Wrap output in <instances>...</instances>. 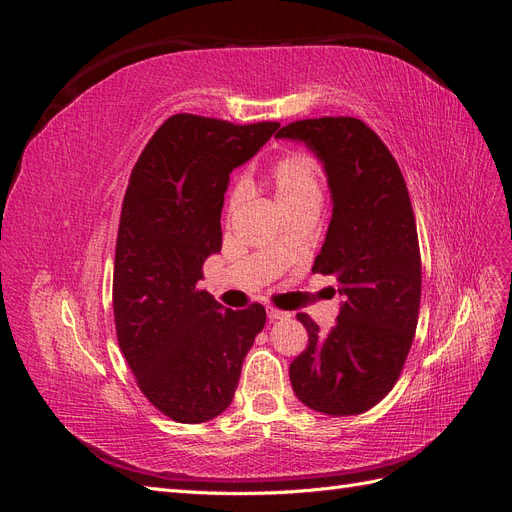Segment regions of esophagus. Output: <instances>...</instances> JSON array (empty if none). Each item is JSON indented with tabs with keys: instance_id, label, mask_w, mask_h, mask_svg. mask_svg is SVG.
I'll return each instance as SVG.
<instances>
[{
	"instance_id": "esophagus-1",
	"label": "esophagus",
	"mask_w": 512,
	"mask_h": 512,
	"mask_svg": "<svg viewBox=\"0 0 512 512\" xmlns=\"http://www.w3.org/2000/svg\"><path fill=\"white\" fill-rule=\"evenodd\" d=\"M267 318L269 320H286V318H290V314L282 312V309H277V307H267Z\"/></svg>"
}]
</instances>
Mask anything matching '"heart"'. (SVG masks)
<instances>
[{
  "mask_svg": "<svg viewBox=\"0 0 512 512\" xmlns=\"http://www.w3.org/2000/svg\"><path fill=\"white\" fill-rule=\"evenodd\" d=\"M269 181L277 203L284 211L297 209L309 203H318L322 198V188L318 179L316 162L299 151L284 153L269 168ZM245 198V185L237 183L228 194V213L235 211Z\"/></svg>",
  "mask_w": 512,
  "mask_h": 512,
  "instance_id": "heart-1",
  "label": "heart"
}]
</instances>
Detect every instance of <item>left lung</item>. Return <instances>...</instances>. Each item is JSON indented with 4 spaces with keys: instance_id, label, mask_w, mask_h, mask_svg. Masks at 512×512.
<instances>
[{
    "instance_id": "8db88e82",
    "label": "left lung",
    "mask_w": 512,
    "mask_h": 512,
    "mask_svg": "<svg viewBox=\"0 0 512 512\" xmlns=\"http://www.w3.org/2000/svg\"><path fill=\"white\" fill-rule=\"evenodd\" d=\"M275 138L303 143L324 168L333 215L312 271L333 275L342 294L329 333L297 314L309 344L290 363L292 391L316 412L361 414L393 389L418 322L421 254L406 181L361 119H303Z\"/></svg>"
}]
</instances>
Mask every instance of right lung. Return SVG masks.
Masks as SVG:
<instances>
[{"label": "right lung", "mask_w": 512, "mask_h": 512, "mask_svg": "<svg viewBox=\"0 0 512 512\" xmlns=\"http://www.w3.org/2000/svg\"><path fill=\"white\" fill-rule=\"evenodd\" d=\"M277 128L173 115L132 168L115 250V329L138 389L177 423H205L230 406L267 322L262 305L232 312L198 282L222 250L228 175Z\"/></svg>", "instance_id": "1"}]
</instances>
